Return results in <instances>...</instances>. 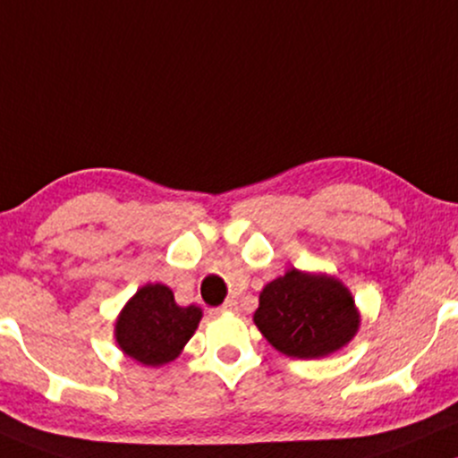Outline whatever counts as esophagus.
<instances>
[{"label": "esophagus", "instance_id": "1", "mask_svg": "<svg viewBox=\"0 0 458 458\" xmlns=\"http://www.w3.org/2000/svg\"><path fill=\"white\" fill-rule=\"evenodd\" d=\"M218 312H238V301H235V299H229V301H225L223 306L218 308Z\"/></svg>", "mask_w": 458, "mask_h": 458}]
</instances>
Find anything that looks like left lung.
<instances>
[{
	"mask_svg": "<svg viewBox=\"0 0 458 458\" xmlns=\"http://www.w3.org/2000/svg\"><path fill=\"white\" fill-rule=\"evenodd\" d=\"M252 320L286 357L323 359L354 340L360 312L340 278L293 267L263 286Z\"/></svg>",
	"mask_w": 458,
	"mask_h": 458,
	"instance_id": "obj_1",
	"label": "left lung"
}]
</instances>
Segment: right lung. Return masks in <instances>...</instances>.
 Here are the masks:
<instances>
[{
  "instance_id": "1",
  "label": "right lung",
  "mask_w": 458,
  "mask_h": 458,
  "mask_svg": "<svg viewBox=\"0 0 458 458\" xmlns=\"http://www.w3.org/2000/svg\"><path fill=\"white\" fill-rule=\"evenodd\" d=\"M201 308L178 306L174 293L161 282L140 286L114 320L116 346L125 357L144 367L172 363L193 337Z\"/></svg>"
}]
</instances>
